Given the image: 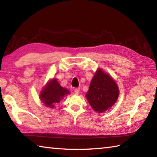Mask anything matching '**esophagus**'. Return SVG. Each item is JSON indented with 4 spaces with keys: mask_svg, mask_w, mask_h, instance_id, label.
<instances>
[{
    "mask_svg": "<svg viewBox=\"0 0 157 157\" xmlns=\"http://www.w3.org/2000/svg\"><path fill=\"white\" fill-rule=\"evenodd\" d=\"M74 93H75V94H76V95L79 94V88H77V89H75V90H74Z\"/></svg>",
    "mask_w": 157,
    "mask_h": 157,
    "instance_id": "1",
    "label": "esophagus"
}]
</instances>
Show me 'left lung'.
<instances>
[{"label": "left lung", "mask_w": 157, "mask_h": 157, "mask_svg": "<svg viewBox=\"0 0 157 157\" xmlns=\"http://www.w3.org/2000/svg\"><path fill=\"white\" fill-rule=\"evenodd\" d=\"M119 89L116 82L102 69H98L90 83L86 98L95 111L105 112L118 100Z\"/></svg>", "instance_id": "left-lung-1"}]
</instances>
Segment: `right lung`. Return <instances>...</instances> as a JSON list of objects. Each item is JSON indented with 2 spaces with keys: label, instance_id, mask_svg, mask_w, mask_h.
Segmentation results:
<instances>
[{
  "label": "right lung",
  "instance_id": "add662e5",
  "mask_svg": "<svg viewBox=\"0 0 157 157\" xmlns=\"http://www.w3.org/2000/svg\"><path fill=\"white\" fill-rule=\"evenodd\" d=\"M69 94L68 90L61 86L57 79L54 78L48 82L41 90L39 98L46 107L53 108L65 95Z\"/></svg>",
  "mask_w": 157,
  "mask_h": 157
}]
</instances>
